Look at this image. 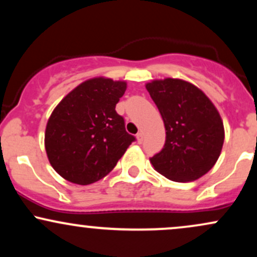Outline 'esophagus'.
<instances>
[{"mask_svg":"<svg viewBox=\"0 0 257 257\" xmlns=\"http://www.w3.org/2000/svg\"><path fill=\"white\" fill-rule=\"evenodd\" d=\"M143 139H144V133H143V132H139L138 134H137V140H138V143H141V141H143Z\"/></svg>","mask_w":257,"mask_h":257,"instance_id":"34e87169","label":"esophagus"}]
</instances>
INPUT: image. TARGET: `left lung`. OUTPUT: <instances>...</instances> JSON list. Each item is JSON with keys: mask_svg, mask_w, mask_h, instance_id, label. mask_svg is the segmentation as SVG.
Wrapping results in <instances>:
<instances>
[{"mask_svg": "<svg viewBox=\"0 0 257 257\" xmlns=\"http://www.w3.org/2000/svg\"><path fill=\"white\" fill-rule=\"evenodd\" d=\"M146 89L166 126V144L150 162L166 178L194 181L219 159L225 129L219 111L197 85L180 78L153 79Z\"/></svg>", "mask_w": 257, "mask_h": 257, "instance_id": "obj_1", "label": "left lung"}]
</instances>
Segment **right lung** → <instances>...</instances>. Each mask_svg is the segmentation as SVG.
Instances as JSON below:
<instances>
[{
    "label": "right lung",
    "instance_id": "add662e5",
    "mask_svg": "<svg viewBox=\"0 0 257 257\" xmlns=\"http://www.w3.org/2000/svg\"><path fill=\"white\" fill-rule=\"evenodd\" d=\"M125 81L94 77L82 82L52 112L44 147L53 169L77 185L105 178L135 140L125 132L116 104Z\"/></svg>",
    "mask_w": 257,
    "mask_h": 257
}]
</instances>
